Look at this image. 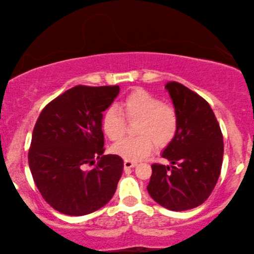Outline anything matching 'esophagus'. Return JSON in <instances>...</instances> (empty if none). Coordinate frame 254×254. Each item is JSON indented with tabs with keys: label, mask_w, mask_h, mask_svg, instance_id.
<instances>
[{
	"label": "esophagus",
	"mask_w": 254,
	"mask_h": 254,
	"mask_svg": "<svg viewBox=\"0 0 254 254\" xmlns=\"http://www.w3.org/2000/svg\"><path fill=\"white\" fill-rule=\"evenodd\" d=\"M137 165V163L135 162H130V161H125L124 162V168L125 169H131V168H135V166Z\"/></svg>",
	"instance_id": "34e87169"
}]
</instances>
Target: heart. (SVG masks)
<instances>
[{"label":"heart","instance_id":"1","mask_svg":"<svg viewBox=\"0 0 254 254\" xmlns=\"http://www.w3.org/2000/svg\"><path fill=\"white\" fill-rule=\"evenodd\" d=\"M127 120H137L135 134L138 136L124 138L111 148L114 155L125 161L135 162L150 154L156 147H166L178 130V113L172 106L142 89L134 90L121 100L119 109L110 106L102 118V128L111 141L125 135Z\"/></svg>","mask_w":254,"mask_h":254}]
</instances>
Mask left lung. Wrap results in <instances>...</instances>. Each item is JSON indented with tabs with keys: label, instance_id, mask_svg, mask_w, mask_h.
<instances>
[{
	"label": "left lung",
	"instance_id": "obj_1",
	"mask_svg": "<svg viewBox=\"0 0 254 254\" xmlns=\"http://www.w3.org/2000/svg\"><path fill=\"white\" fill-rule=\"evenodd\" d=\"M165 89L178 113V130L162 152L170 165H151L147 190L166 209L183 211L200 206L213 192L223 161V136L202 97L177 82Z\"/></svg>",
	"mask_w": 254,
	"mask_h": 254
}]
</instances>
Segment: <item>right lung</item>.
I'll return each mask as SVG.
<instances>
[{
	"label": "right lung",
	"instance_id": "1",
	"mask_svg": "<svg viewBox=\"0 0 254 254\" xmlns=\"http://www.w3.org/2000/svg\"><path fill=\"white\" fill-rule=\"evenodd\" d=\"M119 85L69 89L45 106L29 150V165L45 201L69 216H82L112 199L124 170L123 158L104 154L103 112ZM99 163L91 170L88 164Z\"/></svg>",
	"mask_w": 254,
	"mask_h": 254
}]
</instances>
